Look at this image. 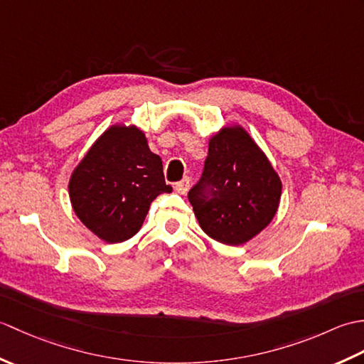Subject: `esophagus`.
<instances>
[{"label":"esophagus","instance_id":"esophagus-1","mask_svg":"<svg viewBox=\"0 0 364 364\" xmlns=\"http://www.w3.org/2000/svg\"><path fill=\"white\" fill-rule=\"evenodd\" d=\"M188 189H189V178L188 176L183 178L181 181L175 183V191L178 192V194H186Z\"/></svg>","mask_w":364,"mask_h":364}]
</instances>
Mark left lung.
<instances>
[{"instance_id":"1","label":"left lung","mask_w":364,"mask_h":364,"mask_svg":"<svg viewBox=\"0 0 364 364\" xmlns=\"http://www.w3.org/2000/svg\"><path fill=\"white\" fill-rule=\"evenodd\" d=\"M282 181L242 128L211 137L203 173L188 198L200 227L227 245L250 241L274 219Z\"/></svg>"}]
</instances>
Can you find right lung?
<instances>
[{
    "instance_id": "add662e5",
    "label": "right lung",
    "mask_w": 364,
    "mask_h": 364,
    "mask_svg": "<svg viewBox=\"0 0 364 364\" xmlns=\"http://www.w3.org/2000/svg\"><path fill=\"white\" fill-rule=\"evenodd\" d=\"M80 220L106 242L133 237L158 196L172 192L162 161L141 129L112 127L75 168L68 183Z\"/></svg>"
}]
</instances>
